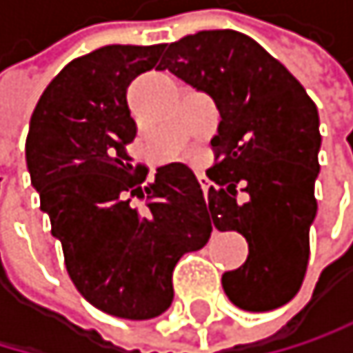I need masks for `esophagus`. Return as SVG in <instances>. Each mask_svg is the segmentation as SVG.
<instances>
[{
    "label": "esophagus",
    "instance_id": "obj_1",
    "mask_svg": "<svg viewBox=\"0 0 353 353\" xmlns=\"http://www.w3.org/2000/svg\"><path fill=\"white\" fill-rule=\"evenodd\" d=\"M199 182H201L203 194H205V199H208V190H210V180L205 178V175H199Z\"/></svg>",
    "mask_w": 353,
    "mask_h": 353
}]
</instances>
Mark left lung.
<instances>
[{
  "label": "left lung",
  "mask_w": 353,
  "mask_h": 353,
  "mask_svg": "<svg viewBox=\"0 0 353 353\" xmlns=\"http://www.w3.org/2000/svg\"><path fill=\"white\" fill-rule=\"evenodd\" d=\"M159 70L210 94L220 112L205 208L218 230H237L250 250L222 275L228 301L245 311L286 305L303 283L318 212L316 103L259 42L230 29L169 44Z\"/></svg>",
  "instance_id": "left-lung-1"
}]
</instances>
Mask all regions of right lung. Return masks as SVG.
<instances>
[{"mask_svg": "<svg viewBox=\"0 0 353 353\" xmlns=\"http://www.w3.org/2000/svg\"><path fill=\"white\" fill-rule=\"evenodd\" d=\"M165 44H112L67 63L39 97L27 135V169L61 241L78 292L110 316L150 320L173 301V267L201 250L212 220L184 163L145 184L127 145L137 125L129 84L157 67ZM146 199L137 210L132 196Z\"/></svg>", "mask_w": 353, "mask_h": 353, "instance_id": "right-lung-1", "label": "right lung"}]
</instances>
